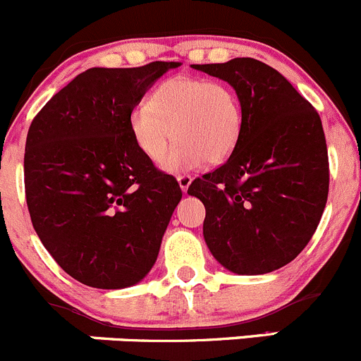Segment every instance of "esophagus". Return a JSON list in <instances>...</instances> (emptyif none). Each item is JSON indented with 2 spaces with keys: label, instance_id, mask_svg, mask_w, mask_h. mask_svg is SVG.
<instances>
[{
  "label": "esophagus",
  "instance_id": "1",
  "mask_svg": "<svg viewBox=\"0 0 361 361\" xmlns=\"http://www.w3.org/2000/svg\"><path fill=\"white\" fill-rule=\"evenodd\" d=\"M177 180H179V185H180L182 192H188L189 185H191V182H192V177H189V176H179V177H177Z\"/></svg>",
  "mask_w": 361,
  "mask_h": 361
}]
</instances>
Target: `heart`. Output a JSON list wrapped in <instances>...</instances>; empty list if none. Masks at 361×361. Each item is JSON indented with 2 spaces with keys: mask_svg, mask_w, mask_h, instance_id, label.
<instances>
[{
  "mask_svg": "<svg viewBox=\"0 0 361 361\" xmlns=\"http://www.w3.org/2000/svg\"><path fill=\"white\" fill-rule=\"evenodd\" d=\"M130 133L151 161L163 158L176 135V147L161 163L166 172L198 169L207 161L219 165L233 154L240 138V102L224 82L172 77L154 89L149 103L131 109Z\"/></svg>",
  "mask_w": 361,
  "mask_h": 361,
  "instance_id": "1",
  "label": "heart"
}]
</instances>
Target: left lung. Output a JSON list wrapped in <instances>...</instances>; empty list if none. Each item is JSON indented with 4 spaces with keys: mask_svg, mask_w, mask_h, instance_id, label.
<instances>
[{
    "mask_svg": "<svg viewBox=\"0 0 361 361\" xmlns=\"http://www.w3.org/2000/svg\"><path fill=\"white\" fill-rule=\"evenodd\" d=\"M191 66L228 82L242 109L233 154L188 189L205 205L207 247L238 276L274 272L300 255L323 216L330 180L323 124L300 92L262 61Z\"/></svg>",
    "mask_w": 361,
    "mask_h": 361,
    "instance_id": "8db88e82",
    "label": "left lung"
}]
</instances>
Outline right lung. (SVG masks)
Here are the masks:
<instances>
[{"mask_svg": "<svg viewBox=\"0 0 361 361\" xmlns=\"http://www.w3.org/2000/svg\"><path fill=\"white\" fill-rule=\"evenodd\" d=\"M177 61L89 68L31 123L24 185L31 223L68 276L99 290L140 283L182 191L135 145L130 112Z\"/></svg>", "mask_w": 361, "mask_h": 361, "instance_id": "add662e5", "label": "right lung"}]
</instances>
